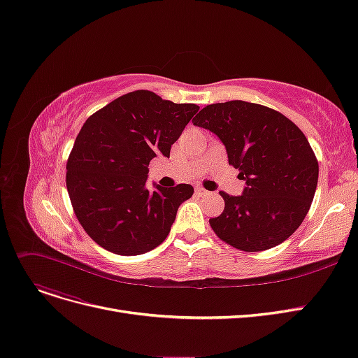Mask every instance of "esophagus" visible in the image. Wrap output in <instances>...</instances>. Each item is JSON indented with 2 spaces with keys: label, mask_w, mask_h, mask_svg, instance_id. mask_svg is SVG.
<instances>
[{
  "label": "esophagus",
  "mask_w": 358,
  "mask_h": 358,
  "mask_svg": "<svg viewBox=\"0 0 358 358\" xmlns=\"http://www.w3.org/2000/svg\"><path fill=\"white\" fill-rule=\"evenodd\" d=\"M195 194H196V195H200V196H203V195H207L208 192H207L203 187H195Z\"/></svg>",
  "instance_id": "1"
}]
</instances>
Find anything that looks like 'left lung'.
Returning <instances> with one entry per match:
<instances>
[{
	"instance_id": "8db88e82",
	"label": "left lung",
	"mask_w": 358,
	"mask_h": 358,
	"mask_svg": "<svg viewBox=\"0 0 358 358\" xmlns=\"http://www.w3.org/2000/svg\"><path fill=\"white\" fill-rule=\"evenodd\" d=\"M192 122L216 134L245 180L243 195L219 192L225 208L208 220L216 236L243 252L287 240L310 210L318 180V162L302 130L278 110L244 101L207 105Z\"/></svg>"
}]
</instances>
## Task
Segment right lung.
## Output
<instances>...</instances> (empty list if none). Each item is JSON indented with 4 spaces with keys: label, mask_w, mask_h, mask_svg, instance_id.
I'll use <instances>...</instances> for the list:
<instances>
[{
    "label": "right lung",
    "mask_w": 358,
    "mask_h": 358,
    "mask_svg": "<svg viewBox=\"0 0 358 358\" xmlns=\"http://www.w3.org/2000/svg\"><path fill=\"white\" fill-rule=\"evenodd\" d=\"M200 109L173 103L150 90L117 97L87 118L66 163V188L84 231L101 248L122 256L162 244L179 206L192 196L188 183L146 187L148 166L170 148Z\"/></svg>",
    "instance_id": "add662e5"
}]
</instances>
